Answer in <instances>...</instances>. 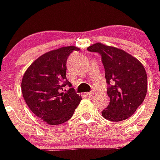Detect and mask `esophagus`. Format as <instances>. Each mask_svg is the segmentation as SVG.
Segmentation results:
<instances>
[{
  "mask_svg": "<svg viewBox=\"0 0 160 160\" xmlns=\"http://www.w3.org/2000/svg\"><path fill=\"white\" fill-rule=\"evenodd\" d=\"M93 94H94V92H93V91L89 92V93H87V95H88V96H89V97H92Z\"/></svg>",
  "mask_w": 160,
  "mask_h": 160,
  "instance_id": "obj_1",
  "label": "esophagus"
}]
</instances>
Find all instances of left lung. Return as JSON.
<instances>
[{"instance_id":"8db88e82","label":"left lung","mask_w":160,"mask_h":160,"mask_svg":"<svg viewBox=\"0 0 160 160\" xmlns=\"http://www.w3.org/2000/svg\"><path fill=\"white\" fill-rule=\"evenodd\" d=\"M101 56L107 93L110 103L101 114L107 120L120 122L128 118L142 104L147 93V75L142 64L124 50L95 43L88 48Z\"/></svg>"}]
</instances>
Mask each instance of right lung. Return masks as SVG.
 I'll list each match as a JSON object with an SVG mask.
<instances>
[{
  "label": "right lung",
  "mask_w": 160,
  "mask_h": 160,
  "mask_svg": "<svg viewBox=\"0 0 160 160\" xmlns=\"http://www.w3.org/2000/svg\"><path fill=\"white\" fill-rule=\"evenodd\" d=\"M76 46L52 50L35 59L25 71L22 81L25 101L35 115L49 125L67 122L82 100L67 79V60ZM66 86L71 88L62 92Z\"/></svg>",
  "instance_id": "obj_1"
}]
</instances>
